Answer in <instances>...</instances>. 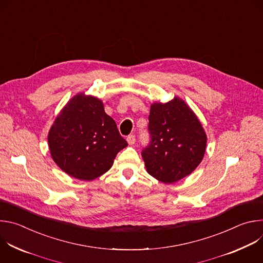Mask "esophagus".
I'll use <instances>...</instances> for the list:
<instances>
[{"mask_svg":"<svg viewBox=\"0 0 263 263\" xmlns=\"http://www.w3.org/2000/svg\"><path fill=\"white\" fill-rule=\"evenodd\" d=\"M135 140H136V139H135V135H132V134H131V135H129V136L127 137V141H128L129 144H134V143H135Z\"/></svg>","mask_w":263,"mask_h":263,"instance_id":"1","label":"esophagus"}]
</instances>
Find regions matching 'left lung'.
I'll use <instances>...</instances> for the list:
<instances>
[{
	"mask_svg": "<svg viewBox=\"0 0 263 263\" xmlns=\"http://www.w3.org/2000/svg\"><path fill=\"white\" fill-rule=\"evenodd\" d=\"M148 143L142 148L147 173L163 183H175L201 163L207 137L192 109L175 98L151 106Z\"/></svg>",
	"mask_w": 263,
	"mask_h": 263,
	"instance_id": "1",
	"label": "left lung"
}]
</instances>
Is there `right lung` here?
Wrapping results in <instances>:
<instances>
[{"mask_svg": "<svg viewBox=\"0 0 263 263\" xmlns=\"http://www.w3.org/2000/svg\"><path fill=\"white\" fill-rule=\"evenodd\" d=\"M50 152L67 175L90 181L106 173L128 145L114 119L93 97H73L55 120L48 137Z\"/></svg>", "mask_w": 263, "mask_h": 263, "instance_id": "1", "label": "right lung"}]
</instances>
